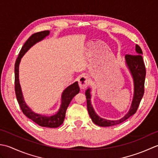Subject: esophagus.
Returning a JSON list of instances; mask_svg holds the SVG:
<instances>
[{"label": "esophagus", "instance_id": "obj_1", "mask_svg": "<svg viewBox=\"0 0 158 158\" xmlns=\"http://www.w3.org/2000/svg\"><path fill=\"white\" fill-rule=\"evenodd\" d=\"M89 82V80L87 76H83L80 77L78 80V85L80 90H84L87 87Z\"/></svg>", "mask_w": 158, "mask_h": 158}]
</instances>
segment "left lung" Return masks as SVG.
<instances>
[{
    "label": "left lung",
    "mask_w": 158,
    "mask_h": 158,
    "mask_svg": "<svg viewBox=\"0 0 158 158\" xmlns=\"http://www.w3.org/2000/svg\"><path fill=\"white\" fill-rule=\"evenodd\" d=\"M136 55H125V64L127 69L130 71L131 76L132 77L134 82V96L131 102L130 110L128 112L125 114L124 117L118 120H106L105 118H101L96 113L93 109L91 102V89L88 88L85 92L86 104H87V110L90 117L93 123L100 127H109L119 124L125 121L131 116L136 113L138 106L142 99L144 95V80L146 76V69L144 66V61L143 59V51L139 46L136 45Z\"/></svg>",
    "instance_id": "obj_1"
}]
</instances>
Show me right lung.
Returning <instances> with one entry per match:
<instances>
[{"label":"right lung","mask_w":158,"mask_h":158,"mask_svg":"<svg viewBox=\"0 0 158 158\" xmlns=\"http://www.w3.org/2000/svg\"><path fill=\"white\" fill-rule=\"evenodd\" d=\"M49 34V31H44L32 35L22 46L15 63V91L16 98L20 106L21 110L28 118L41 127L54 128L59 127L60 125L63 124L65 117L67 107L73 97L80 92L78 82H75L72 85L67 86L63 91L61 95L60 106L59 110L52 116H46L35 113L26 104L23 95H22L20 80H19V65H20L22 58L32 46H34L35 44L42 41L44 38L48 36Z\"/></svg>","instance_id":"right-lung-1"}]
</instances>
